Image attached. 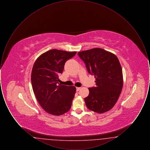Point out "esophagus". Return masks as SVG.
Wrapping results in <instances>:
<instances>
[{
    "label": "esophagus",
    "instance_id": "34e87169",
    "mask_svg": "<svg viewBox=\"0 0 150 150\" xmlns=\"http://www.w3.org/2000/svg\"><path fill=\"white\" fill-rule=\"evenodd\" d=\"M80 88H81L80 87H76V91L78 92L79 91L80 89Z\"/></svg>",
    "mask_w": 150,
    "mask_h": 150
}]
</instances>
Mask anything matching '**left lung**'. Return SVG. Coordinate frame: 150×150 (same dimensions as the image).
Segmentation results:
<instances>
[{
    "mask_svg": "<svg viewBox=\"0 0 150 150\" xmlns=\"http://www.w3.org/2000/svg\"><path fill=\"white\" fill-rule=\"evenodd\" d=\"M78 54L88 73L96 78V86L89 88V95L84 98L86 107L99 114L109 111L116 103L123 86L122 69L117 57L98 48L80 52Z\"/></svg>",
    "mask_w": 150,
    "mask_h": 150,
    "instance_id": "left-lung-1",
    "label": "left lung"
}]
</instances>
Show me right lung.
<instances>
[{"instance_id":"add662e5","label":"right lung","mask_w":150,"mask_h":150,"mask_svg":"<svg viewBox=\"0 0 150 150\" xmlns=\"http://www.w3.org/2000/svg\"><path fill=\"white\" fill-rule=\"evenodd\" d=\"M76 53L52 50L40 56L34 64L31 75L33 89L40 105L50 114H64L71 107L76 88L59 84V75L65 62Z\"/></svg>"}]
</instances>
